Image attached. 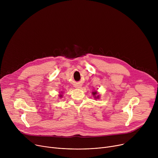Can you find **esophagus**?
<instances>
[{"label": "esophagus", "instance_id": "34e87169", "mask_svg": "<svg viewBox=\"0 0 158 158\" xmlns=\"http://www.w3.org/2000/svg\"><path fill=\"white\" fill-rule=\"evenodd\" d=\"M75 87L77 88H81V85H79V84H77L75 85Z\"/></svg>", "mask_w": 158, "mask_h": 158}]
</instances>
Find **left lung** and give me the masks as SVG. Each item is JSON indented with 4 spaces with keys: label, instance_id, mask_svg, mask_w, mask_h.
Segmentation results:
<instances>
[{
    "label": "left lung",
    "instance_id": "8db88e82",
    "mask_svg": "<svg viewBox=\"0 0 158 158\" xmlns=\"http://www.w3.org/2000/svg\"><path fill=\"white\" fill-rule=\"evenodd\" d=\"M92 94L94 95V97H95V99H97V98H99V95H97V91H95V92H92Z\"/></svg>",
    "mask_w": 158,
    "mask_h": 158
}]
</instances>
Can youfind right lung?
Listing matches in <instances>:
<instances>
[{
  "mask_svg": "<svg viewBox=\"0 0 158 158\" xmlns=\"http://www.w3.org/2000/svg\"><path fill=\"white\" fill-rule=\"evenodd\" d=\"M61 96H62V95H60V97H61Z\"/></svg>",
  "mask_w": 158,
  "mask_h": 158,
  "instance_id": "obj_1",
  "label": "right lung"
}]
</instances>
